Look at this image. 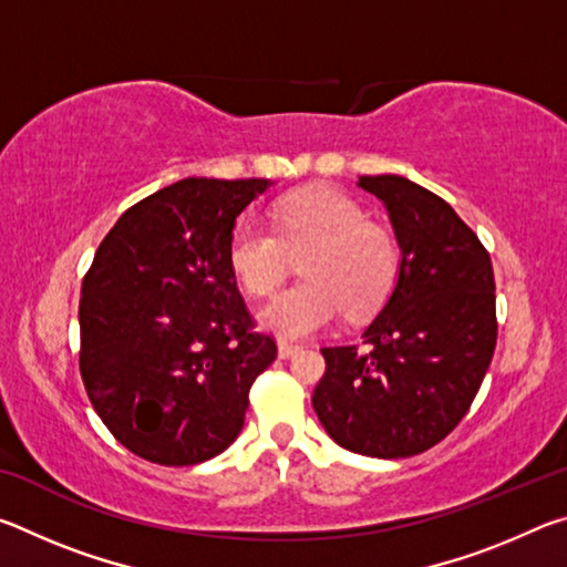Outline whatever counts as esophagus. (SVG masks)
<instances>
[{
    "mask_svg": "<svg viewBox=\"0 0 567 567\" xmlns=\"http://www.w3.org/2000/svg\"><path fill=\"white\" fill-rule=\"evenodd\" d=\"M300 350V344L295 342H287V340H280L277 342V352H280V358H292V354Z\"/></svg>",
    "mask_w": 567,
    "mask_h": 567,
    "instance_id": "1",
    "label": "esophagus"
}]
</instances>
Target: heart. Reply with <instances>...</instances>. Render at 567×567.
<instances>
[{
	"label": "heart",
	"instance_id": "b5f03b06",
	"mask_svg": "<svg viewBox=\"0 0 567 567\" xmlns=\"http://www.w3.org/2000/svg\"><path fill=\"white\" fill-rule=\"evenodd\" d=\"M302 275L260 310L265 330L282 340L318 332L348 310L364 318L380 310L398 282L400 249L385 227L370 223L352 197L334 187L290 192L275 207V229L239 223L227 262L249 295H272L302 255Z\"/></svg>",
	"mask_w": 567,
	"mask_h": 567
}]
</instances>
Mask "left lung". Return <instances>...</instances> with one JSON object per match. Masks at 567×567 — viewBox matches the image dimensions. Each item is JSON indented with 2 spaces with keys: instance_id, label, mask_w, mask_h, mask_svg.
Masks as SVG:
<instances>
[{
  "instance_id": "obj_1",
  "label": "left lung",
  "mask_w": 567,
  "mask_h": 567,
  "mask_svg": "<svg viewBox=\"0 0 567 567\" xmlns=\"http://www.w3.org/2000/svg\"><path fill=\"white\" fill-rule=\"evenodd\" d=\"M358 185L388 209L400 272L362 332V350L322 348L328 368L312 408L350 453L410 457L453 433L491 368L493 262L473 229L430 189L400 175H364Z\"/></svg>"
}]
</instances>
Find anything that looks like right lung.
Returning <instances> with one entry per match:
<instances>
[{
    "label": "right lung",
    "instance_id": "right-lung-1",
    "mask_svg": "<svg viewBox=\"0 0 567 567\" xmlns=\"http://www.w3.org/2000/svg\"><path fill=\"white\" fill-rule=\"evenodd\" d=\"M270 179L187 177L124 213L94 252L80 300V372L130 453L182 467L245 425L249 388L277 358L255 332L227 245Z\"/></svg>",
    "mask_w": 567,
    "mask_h": 567
}]
</instances>
